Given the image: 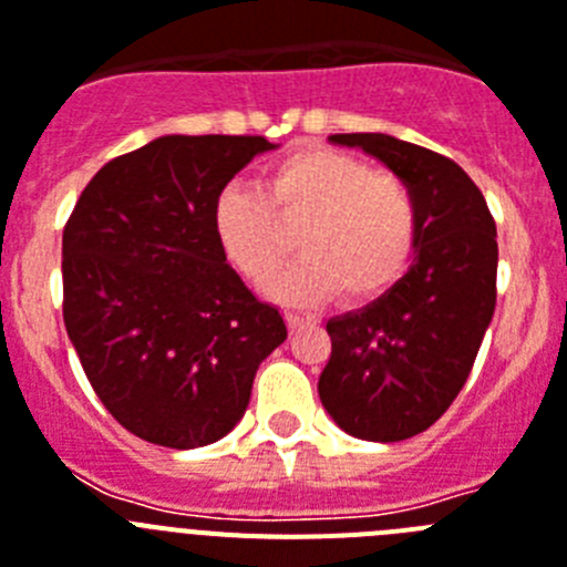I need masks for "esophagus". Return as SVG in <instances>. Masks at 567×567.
<instances>
[{
    "instance_id": "34e87169",
    "label": "esophagus",
    "mask_w": 567,
    "mask_h": 567,
    "mask_svg": "<svg viewBox=\"0 0 567 567\" xmlns=\"http://www.w3.org/2000/svg\"><path fill=\"white\" fill-rule=\"evenodd\" d=\"M285 322H288L290 333H293V331H299V328H302V324H305V319L299 317V313H285Z\"/></svg>"
}]
</instances>
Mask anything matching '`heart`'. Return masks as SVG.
I'll use <instances>...</instances> for the list:
<instances>
[{
	"label": "heart",
	"instance_id": "b5f03b06",
	"mask_svg": "<svg viewBox=\"0 0 567 567\" xmlns=\"http://www.w3.org/2000/svg\"><path fill=\"white\" fill-rule=\"evenodd\" d=\"M420 199L405 179L379 174L359 156L305 147L262 176L259 188L230 185L214 202V234L230 268L277 297L313 305L339 290L348 302L382 297L411 262L420 239Z\"/></svg>",
	"mask_w": 567,
	"mask_h": 567
}]
</instances>
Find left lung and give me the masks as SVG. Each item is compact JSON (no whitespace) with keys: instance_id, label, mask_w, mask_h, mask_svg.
<instances>
[{"instance_id":"8db88e82","label":"left lung","mask_w":567,"mask_h":567,"mask_svg":"<svg viewBox=\"0 0 567 567\" xmlns=\"http://www.w3.org/2000/svg\"><path fill=\"white\" fill-rule=\"evenodd\" d=\"M405 179L420 199L416 259L385 297L328 322L319 400L357 440L400 442L451 408L496 305V225L474 179L388 134H333Z\"/></svg>"}]
</instances>
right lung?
Returning <instances> with one entry per match:
<instances>
[{
    "label": "right lung",
    "mask_w": 567,
    "mask_h": 567,
    "mask_svg": "<svg viewBox=\"0 0 567 567\" xmlns=\"http://www.w3.org/2000/svg\"><path fill=\"white\" fill-rule=\"evenodd\" d=\"M265 136H159L100 167L62 234V317L85 377L140 440L199 447L243 420L288 328L225 259L214 202Z\"/></svg>",
    "instance_id": "1"
}]
</instances>
